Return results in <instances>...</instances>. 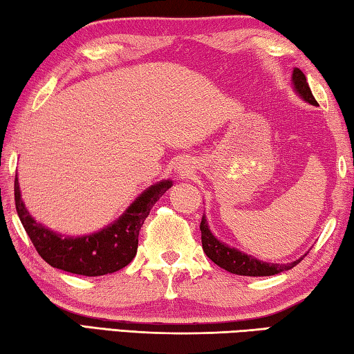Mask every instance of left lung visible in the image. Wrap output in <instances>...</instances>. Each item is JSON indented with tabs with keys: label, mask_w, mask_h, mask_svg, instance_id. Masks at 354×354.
I'll return each instance as SVG.
<instances>
[{
	"label": "left lung",
	"mask_w": 354,
	"mask_h": 354,
	"mask_svg": "<svg viewBox=\"0 0 354 354\" xmlns=\"http://www.w3.org/2000/svg\"><path fill=\"white\" fill-rule=\"evenodd\" d=\"M292 84H293V88H295V92L304 101H306V103L313 106H319L313 92H310L306 76H304V73L299 68H293ZM200 230H201L203 251H205L209 259H211L214 263H217L218 267L225 268L226 272L241 274V277H272V274L290 270V268L295 267L297 263L306 256L304 254L303 257H299V259L289 263L262 262L259 259H256L254 256L245 254L237 248L230 247V245L218 241V239L212 234L211 230H209V225L205 215H203L201 218Z\"/></svg>",
	"instance_id": "left-lung-1"
}]
</instances>
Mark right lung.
I'll return each instance as SVG.
<instances>
[{"instance_id": "1", "label": "right lung", "mask_w": 354, "mask_h": 354, "mask_svg": "<svg viewBox=\"0 0 354 354\" xmlns=\"http://www.w3.org/2000/svg\"><path fill=\"white\" fill-rule=\"evenodd\" d=\"M171 181H160L137 196L136 201L113 223L98 232L81 237L61 236L35 221L21 200L19 178L15 175V207L25 231L41 259L59 270L101 277L118 272L134 259L139 231L151 207L171 187Z\"/></svg>"}]
</instances>
